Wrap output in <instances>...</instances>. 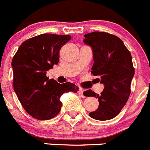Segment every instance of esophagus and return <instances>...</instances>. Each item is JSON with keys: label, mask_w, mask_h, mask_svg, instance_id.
Returning <instances> with one entry per match:
<instances>
[{"label": "esophagus", "mask_w": 150, "mask_h": 150, "mask_svg": "<svg viewBox=\"0 0 150 150\" xmlns=\"http://www.w3.org/2000/svg\"><path fill=\"white\" fill-rule=\"evenodd\" d=\"M78 94L80 96H81L82 98H84V95H83V90L81 88H79V91H78Z\"/></svg>", "instance_id": "esophagus-1"}]
</instances>
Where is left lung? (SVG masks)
<instances>
[{"label": "left lung", "instance_id": "obj_1", "mask_svg": "<svg viewBox=\"0 0 150 150\" xmlns=\"http://www.w3.org/2000/svg\"><path fill=\"white\" fill-rule=\"evenodd\" d=\"M84 42L91 46L94 63L91 73L98 76L104 84L100 95L91 90L84 92V96L98 98V108L89 114L97 120H109L120 114L130 96V84L135 74L131 54L123 41L106 32H92L84 35Z\"/></svg>", "mask_w": 150, "mask_h": 150}]
</instances>
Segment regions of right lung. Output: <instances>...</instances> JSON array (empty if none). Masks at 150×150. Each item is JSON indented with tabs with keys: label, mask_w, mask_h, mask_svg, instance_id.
Wrapping results in <instances>:
<instances>
[{
	"label": "right lung",
	"mask_w": 150,
	"mask_h": 150,
	"mask_svg": "<svg viewBox=\"0 0 150 150\" xmlns=\"http://www.w3.org/2000/svg\"><path fill=\"white\" fill-rule=\"evenodd\" d=\"M71 38L69 35L41 34L22 43L13 57L14 90L27 113L35 119L47 120L57 116L62 95L79 91L73 83L59 84L46 75L59 63V52Z\"/></svg>",
	"instance_id": "right-lung-1"
}]
</instances>
